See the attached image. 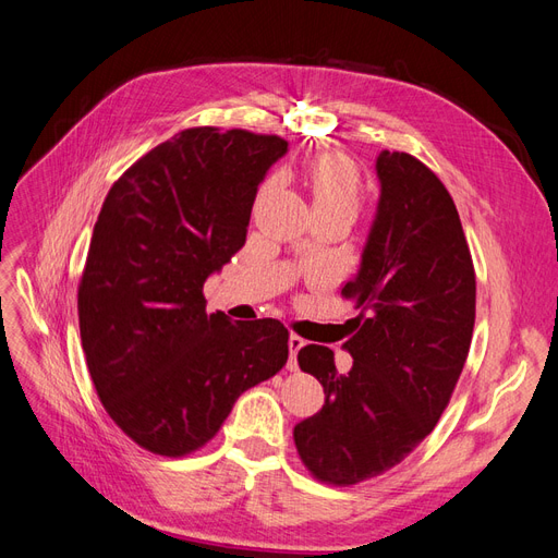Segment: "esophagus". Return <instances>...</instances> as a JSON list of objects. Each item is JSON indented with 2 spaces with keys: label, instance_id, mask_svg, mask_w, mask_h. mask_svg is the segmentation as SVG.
Returning a JSON list of instances; mask_svg holds the SVG:
<instances>
[{
  "label": "esophagus",
  "instance_id": "esophagus-1",
  "mask_svg": "<svg viewBox=\"0 0 558 558\" xmlns=\"http://www.w3.org/2000/svg\"><path fill=\"white\" fill-rule=\"evenodd\" d=\"M305 347V340H302L300 335H291L289 337V349H291V361H289V367L291 369H298V351Z\"/></svg>",
  "mask_w": 558,
  "mask_h": 558
}]
</instances>
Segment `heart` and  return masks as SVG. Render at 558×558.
I'll list each match as a JSON object with an SVG mask.
<instances>
[{"mask_svg":"<svg viewBox=\"0 0 558 558\" xmlns=\"http://www.w3.org/2000/svg\"><path fill=\"white\" fill-rule=\"evenodd\" d=\"M307 185L312 193L314 209L318 207H349L359 211L361 207V174L356 165L342 156L326 154L312 160L307 170Z\"/></svg>","mask_w":558,"mask_h":558,"instance_id":"1","label":"heart"}]
</instances>
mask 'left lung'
I'll use <instances>...</instances> for the list:
<instances>
[{"instance_id":"obj_1","label":"left lung","mask_w":558,"mask_h":558,"mask_svg":"<svg viewBox=\"0 0 558 558\" xmlns=\"http://www.w3.org/2000/svg\"><path fill=\"white\" fill-rule=\"evenodd\" d=\"M381 197L356 279L349 375L335 353L307 344L298 363L324 386L318 414L293 440L318 482L353 486L384 475L440 421L459 381L475 328V265L445 183L410 154L381 150Z\"/></svg>"}]
</instances>
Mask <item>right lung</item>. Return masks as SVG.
<instances>
[{"label": "right lung", "instance_id": "1", "mask_svg": "<svg viewBox=\"0 0 558 558\" xmlns=\"http://www.w3.org/2000/svg\"><path fill=\"white\" fill-rule=\"evenodd\" d=\"M289 148L277 134L189 128L121 174L78 281V328L99 402L150 453L205 447L232 404L289 361L277 318L207 314L202 293L246 242L253 199Z\"/></svg>", "mask_w": 558, "mask_h": 558}]
</instances>
